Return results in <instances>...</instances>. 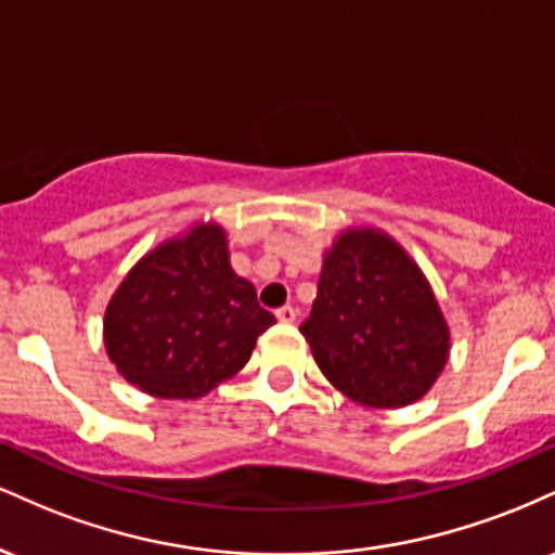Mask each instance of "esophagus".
Masks as SVG:
<instances>
[{
  "mask_svg": "<svg viewBox=\"0 0 555 555\" xmlns=\"http://www.w3.org/2000/svg\"><path fill=\"white\" fill-rule=\"evenodd\" d=\"M276 318L282 323H295L297 321V310L292 308V305H284V308L276 310Z\"/></svg>",
  "mask_w": 555,
  "mask_h": 555,
  "instance_id": "esophagus-1",
  "label": "esophagus"
}]
</instances>
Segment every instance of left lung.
<instances>
[{"label": "left lung", "instance_id": "1", "mask_svg": "<svg viewBox=\"0 0 555 555\" xmlns=\"http://www.w3.org/2000/svg\"><path fill=\"white\" fill-rule=\"evenodd\" d=\"M299 331L331 384L378 410L425 397L449 358V326L423 271L373 229L341 234L326 253Z\"/></svg>", "mask_w": 555, "mask_h": 555}]
</instances>
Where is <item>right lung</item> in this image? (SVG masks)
Returning a JSON list of instances; mask_svg holds the SVG:
<instances>
[{
  "instance_id": "add662e5",
  "label": "right lung",
  "mask_w": 555,
  "mask_h": 555,
  "mask_svg": "<svg viewBox=\"0 0 555 555\" xmlns=\"http://www.w3.org/2000/svg\"><path fill=\"white\" fill-rule=\"evenodd\" d=\"M273 323L256 286L229 266L224 229L206 224L158 245L127 273L106 308L104 341L140 391L197 399L232 378Z\"/></svg>"
}]
</instances>
